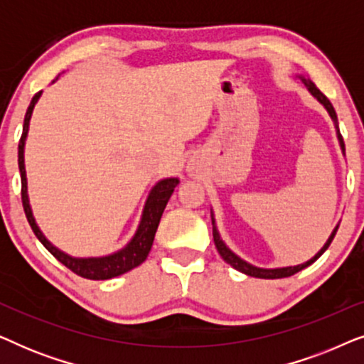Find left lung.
Segmentation results:
<instances>
[{
	"label": "left lung",
	"mask_w": 364,
	"mask_h": 364,
	"mask_svg": "<svg viewBox=\"0 0 364 364\" xmlns=\"http://www.w3.org/2000/svg\"><path fill=\"white\" fill-rule=\"evenodd\" d=\"M300 79L303 81V84H305V86H306L308 91L311 92V96L316 97L318 101H320V104H323V106H325L328 114H330V117L333 119V122H335L336 136H338V141H340V147H341L343 154H345V142H343V137H341V134H340V129H338V117H336L335 107L331 106L330 99H328V97L325 96V94H323V92L320 91V89H318V87L315 86V84H313V82L310 81V79H306V77H303V76H300ZM212 225H213V242H215L217 250H218V253H220V257L223 258V260H225V262L228 263V265H232L233 268H235V270L245 273V275H248V277H255V278H285V277L295 275V273L303 270V268L310 267L311 263L316 262L318 258H320V257L323 255V253H325L326 248L330 247V243L333 242V238H335L336 230H338V225H336L335 230L331 232L330 238H328L326 243H325V245H323L321 250L318 252L315 257L310 258V260H308V262L301 263V265H296V267H283V268H258V267L250 265V263H247L245 260H242L240 257L235 255V253H233V252L230 250V248H228V247L225 245V243H223V240L220 238V233H218V230H217L215 218H213V213H212Z\"/></svg>",
	"instance_id": "left-lung-1"
}]
</instances>
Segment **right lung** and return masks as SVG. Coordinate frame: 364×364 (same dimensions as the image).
<instances>
[{
  "instance_id": "1",
  "label": "right lung",
  "mask_w": 364,
  "mask_h": 364,
  "mask_svg": "<svg viewBox=\"0 0 364 364\" xmlns=\"http://www.w3.org/2000/svg\"><path fill=\"white\" fill-rule=\"evenodd\" d=\"M41 92L43 91L36 92L34 94V97L31 99V104H29L26 116H24L23 134H21V139H19V146H18V166H19V173H21V200H23V208H24V213H26L29 225H31L34 235L38 237V240L46 247V250L51 253L54 258H58L64 267H68L69 270L76 273V275L87 278V280H109V278L122 275V273H126L129 270H132V268L141 265V263L147 258L149 252H151L152 248V242H154V237H156L164 208H166L173 188L177 187L178 178L177 177L164 178V181H159L156 186L152 187V191L149 193L146 200V205H144L142 218L137 227L136 235L132 237V240L129 242L122 250L111 253V255L107 257H91V258H76L61 252L43 235L41 230H39V227L36 225V220H34L33 217V210H31V205H29V198H28L26 168H24V142H26V136H28L29 119H31L33 109L36 106L38 99L41 97Z\"/></svg>"
}]
</instances>
